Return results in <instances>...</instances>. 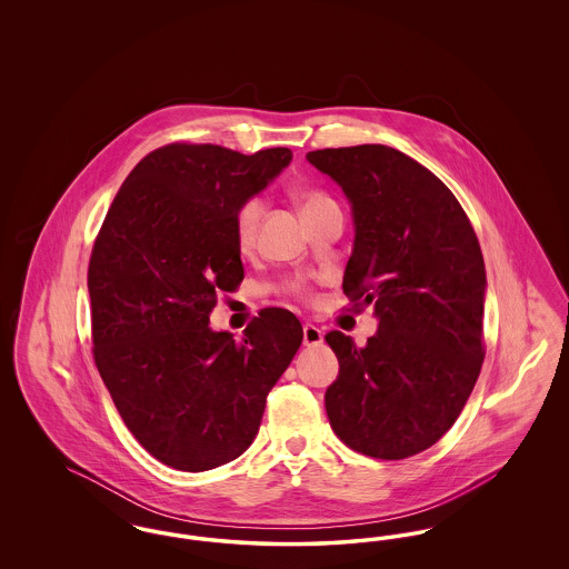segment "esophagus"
I'll use <instances>...</instances> for the list:
<instances>
[{
	"label": "esophagus",
	"mask_w": 569,
	"mask_h": 569,
	"mask_svg": "<svg viewBox=\"0 0 569 569\" xmlns=\"http://www.w3.org/2000/svg\"><path fill=\"white\" fill-rule=\"evenodd\" d=\"M325 341V332L316 325H302V343L307 348H316Z\"/></svg>",
	"instance_id": "34e87169"
}]
</instances>
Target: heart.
<instances>
[{
    "mask_svg": "<svg viewBox=\"0 0 569 569\" xmlns=\"http://www.w3.org/2000/svg\"><path fill=\"white\" fill-rule=\"evenodd\" d=\"M298 202H300L302 216H309V213L322 209V207L335 202V200H332L326 191L309 188V190L298 191ZM262 211H264V204H262V200H260L258 196L247 198V200H243V202L239 204V209H237V213H234L232 228H234V241H237L241 251L251 249V244L256 241V232H258V223H260ZM283 290L290 292V295H295V297H309L307 286H305L302 279H290V281H286V283H283Z\"/></svg>",
    "mask_w": 569,
    "mask_h": 569,
    "instance_id": "1",
    "label": "heart"
}]
</instances>
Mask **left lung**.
<instances>
[{"instance_id": "obj_1", "label": "left lung", "mask_w": 569, "mask_h": 569, "mask_svg": "<svg viewBox=\"0 0 569 569\" xmlns=\"http://www.w3.org/2000/svg\"><path fill=\"white\" fill-rule=\"evenodd\" d=\"M307 160L352 202L343 292L379 318L365 348L339 330L325 337L339 358L330 427L360 455L413 457L450 431L485 362L482 249L457 196L406 153L358 144Z\"/></svg>"}]
</instances>
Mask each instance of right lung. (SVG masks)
Listing matches in <instances>:
<instances>
[{"instance_id": "obj_1", "label": "right lung", "mask_w": 569, "mask_h": 569, "mask_svg": "<svg viewBox=\"0 0 569 569\" xmlns=\"http://www.w3.org/2000/svg\"><path fill=\"white\" fill-rule=\"evenodd\" d=\"M292 160L170 142L136 163L93 241L87 286L93 360L138 443L181 471L241 457L267 395L302 343L288 309L258 313L243 339L213 332L219 292L243 281L239 204Z\"/></svg>"}]
</instances>
